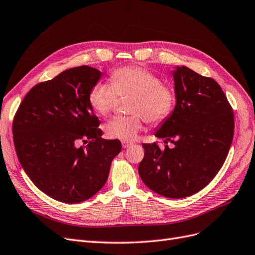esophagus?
I'll list each match as a JSON object with an SVG mask.
<instances>
[{
	"label": "esophagus",
	"instance_id": "obj_1",
	"mask_svg": "<svg viewBox=\"0 0 255 255\" xmlns=\"http://www.w3.org/2000/svg\"><path fill=\"white\" fill-rule=\"evenodd\" d=\"M123 145V148H128V147H130L131 145H132V143H127V142H123L122 143Z\"/></svg>",
	"mask_w": 255,
	"mask_h": 255
}]
</instances>
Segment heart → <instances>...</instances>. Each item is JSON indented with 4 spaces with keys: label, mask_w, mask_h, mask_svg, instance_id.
Listing matches in <instances>:
<instances>
[{
    "label": "heart",
    "mask_w": 255,
    "mask_h": 255,
    "mask_svg": "<svg viewBox=\"0 0 255 255\" xmlns=\"http://www.w3.org/2000/svg\"><path fill=\"white\" fill-rule=\"evenodd\" d=\"M110 83H96L89 92V103L103 117L117 108L120 97L131 96L128 109L131 114L116 117L105 125L107 136L123 142L133 141L147 121L152 125L165 123L175 110L176 89L162 81L152 71L126 65L110 74Z\"/></svg>",
    "instance_id": "heart-1"
}]
</instances>
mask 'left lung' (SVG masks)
Returning a JSON list of instances; mask_svg holds the SVG:
<instances>
[{
	"mask_svg": "<svg viewBox=\"0 0 255 255\" xmlns=\"http://www.w3.org/2000/svg\"><path fill=\"white\" fill-rule=\"evenodd\" d=\"M177 92L171 117L155 132L164 143L143 144L142 181L167 198H184L207 186L224 165L234 135V113L223 89L186 67L174 72Z\"/></svg>",
	"mask_w": 255,
	"mask_h": 255,
	"instance_id": "left-lung-1",
	"label": "left lung"
}]
</instances>
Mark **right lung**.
Wrapping results in <instances>:
<instances>
[{
	"mask_svg": "<svg viewBox=\"0 0 255 255\" xmlns=\"http://www.w3.org/2000/svg\"><path fill=\"white\" fill-rule=\"evenodd\" d=\"M83 65L32 87L12 122L13 143L23 169L51 198L78 203L105 185L119 139L102 138L89 92L101 78ZM84 142L83 146H78Z\"/></svg>",
	"mask_w": 255,
	"mask_h": 255,
	"instance_id": "obj_1",
	"label": "right lung"
}]
</instances>
